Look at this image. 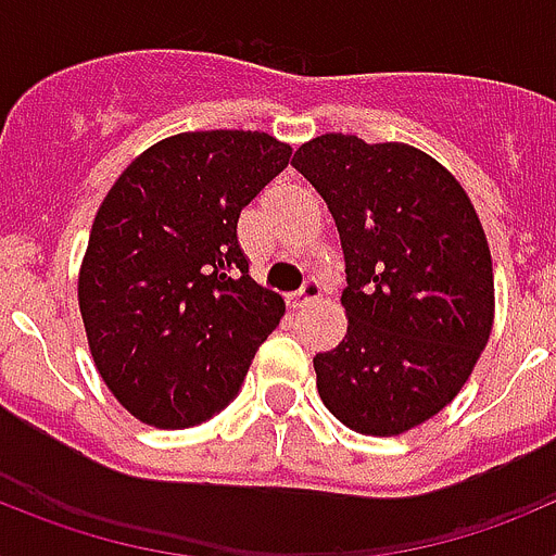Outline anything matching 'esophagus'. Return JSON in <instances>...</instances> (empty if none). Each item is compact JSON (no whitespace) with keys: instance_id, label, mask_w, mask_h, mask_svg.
<instances>
[{"instance_id":"34e87169","label":"esophagus","mask_w":556,"mask_h":556,"mask_svg":"<svg viewBox=\"0 0 556 556\" xmlns=\"http://www.w3.org/2000/svg\"><path fill=\"white\" fill-rule=\"evenodd\" d=\"M320 283L314 281H306L303 283V289L301 292H294V294H289V306L292 308H306V306H312L314 301H320Z\"/></svg>"}]
</instances>
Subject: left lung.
I'll use <instances>...</instances> for the list:
<instances>
[{
  "instance_id": "8db88e82",
  "label": "left lung",
  "mask_w": 556,
  "mask_h": 556,
  "mask_svg": "<svg viewBox=\"0 0 556 556\" xmlns=\"http://www.w3.org/2000/svg\"><path fill=\"white\" fill-rule=\"evenodd\" d=\"M292 166L326 200L348 273V333L314 356L317 392L358 434H404L459 395L493 331L479 214L440 161L404 141L326 132Z\"/></svg>"
}]
</instances>
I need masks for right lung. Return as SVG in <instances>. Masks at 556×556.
I'll return each mask as SVG.
<instances>
[{"label": "right lung", "instance_id": "add662e5", "mask_svg": "<svg viewBox=\"0 0 556 556\" xmlns=\"http://www.w3.org/2000/svg\"><path fill=\"white\" fill-rule=\"evenodd\" d=\"M289 155L269 132H178L147 147L97 208L77 303L97 372L141 424L219 415L281 323L287 303L248 275L236 223Z\"/></svg>", "mask_w": 556, "mask_h": 556}]
</instances>
